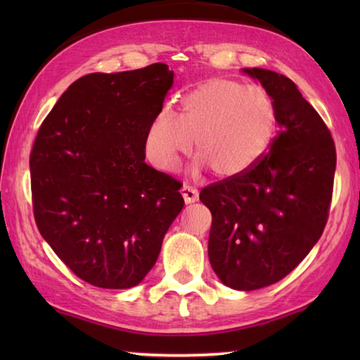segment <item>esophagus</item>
<instances>
[{
	"mask_svg": "<svg viewBox=\"0 0 360 360\" xmlns=\"http://www.w3.org/2000/svg\"><path fill=\"white\" fill-rule=\"evenodd\" d=\"M181 193H182V198H184V202L188 203H195L198 200V192L197 188H193L192 186L184 184L181 187Z\"/></svg>",
	"mask_w": 360,
	"mask_h": 360,
	"instance_id": "1",
	"label": "esophagus"
}]
</instances>
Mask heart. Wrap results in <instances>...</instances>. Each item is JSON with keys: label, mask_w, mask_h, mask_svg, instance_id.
I'll return each mask as SVG.
<instances>
[{"label": "heart", "mask_w": 360, "mask_h": 360, "mask_svg": "<svg viewBox=\"0 0 360 360\" xmlns=\"http://www.w3.org/2000/svg\"><path fill=\"white\" fill-rule=\"evenodd\" d=\"M275 129V105L265 90L214 77L182 96L179 114L165 108L155 115L146 149L157 167L173 169L195 143V172L210 167L219 178H235L264 157Z\"/></svg>", "instance_id": "heart-1"}]
</instances>
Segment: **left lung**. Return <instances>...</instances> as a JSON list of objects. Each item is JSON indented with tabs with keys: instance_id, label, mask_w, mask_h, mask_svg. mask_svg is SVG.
I'll return each mask as SVG.
<instances>
[{
	"instance_id": "1",
	"label": "left lung",
	"mask_w": 360,
	"mask_h": 360,
	"mask_svg": "<svg viewBox=\"0 0 360 360\" xmlns=\"http://www.w3.org/2000/svg\"><path fill=\"white\" fill-rule=\"evenodd\" d=\"M270 95L278 135L246 173L205 187L212 214L208 255L236 290L281 281L321 238L330 208L337 152L330 131L289 77L245 68Z\"/></svg>"
}]
</instances>
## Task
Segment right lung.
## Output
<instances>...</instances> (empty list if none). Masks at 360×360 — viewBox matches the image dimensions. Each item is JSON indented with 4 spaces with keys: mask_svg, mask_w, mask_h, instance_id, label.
<instances>
[{
    "mask_svg": "<svg viewBox=\"0 0 360 360\" xmlns=\"http://www.w3.org/2000/svg\"><path fill=\"white\" fill-rule=\"evenodd\" d=\"M165 63L92 72L42 122L30 155L34 221L85 283L130 289L157 262L182 184L146 158V135L173 85Z\"/></svg>",
    "mask_w": 360,
    "mask_h": 360,
    "instance_id": "right-lung-1",
    "label": "right lung"
}]
</instances>
